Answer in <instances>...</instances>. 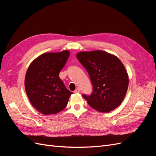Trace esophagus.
Instances as JSON below:
<instances>
[{
	"label": "esophagus",
	"instance_id": "34e87169",
	"mask_svg": "<svg viewBox=\"0 0 156 156\" xmlns=\"http://www.w3.org/2000/svg\"><path fill=\"white\" fill-rule=\"evenodd\" d=\"M74 92H75V93H79V92H81V90H80V89H79V88H77L75 89V90H74Z\"/></svg>",
	"mask_w": 156,
	"mask_h": 156
}]
</instances>
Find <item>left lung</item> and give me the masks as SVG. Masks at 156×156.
<instances>
[{
    "instance_id": "1",
    "label": "left lung",
    "mask_w": 156,
    "mask_h": 156,
    "mask_svg": "<svg viewBox=\"0 0 156 156\" xmlns=\"http://www.w3.org/2000/svg\"><path fill=\"white\" fill-rule=\"evenodd\" d=\"M76 56L87 71L93 86L90 95H83L88 105L103 112H108L119 107L129 84L128 75L121 61L100 50L81 52Z\"/></svg>"
}]
</instances>
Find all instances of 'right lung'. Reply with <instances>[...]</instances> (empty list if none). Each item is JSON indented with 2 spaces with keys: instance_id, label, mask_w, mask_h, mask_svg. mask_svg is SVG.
I'll list each match as a JSON object with an SVG mask.
<instances>
[{
  "instance_id": "right-lung-1",
  "label": "right lung",
  "mask_w": 156,
  "mask_h": 156,
  "mask_svg": "<svg viewBox=\"0 0 156 156\" xmlns=\"http://www.w3.org/2000/svg\"><path fill=\"white\" fill-rule=\"evenodd\" d=\"M69 54L67 50L44 53L33 61L27 69V94L31 104L42 114H56L62 111L73 94L59 77Z\"/></svg>"
}]
</instances>
